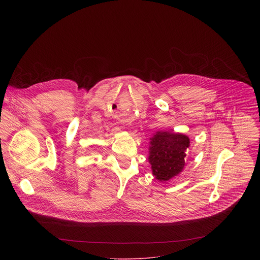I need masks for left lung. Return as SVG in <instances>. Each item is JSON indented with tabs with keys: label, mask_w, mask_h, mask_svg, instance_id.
<instances>
[{
	"label": "left lung",
	"mask_w": 260,
	"mask_h": 260,
	"mask_svg": "<svg viewBox=\"0 0 260 260\" xmlns=\"http://www.w3.org/2000/svg\"><path fill=\"white\" fill-rule=\"evenodd\" d=\"M149 162L153 175L159 181H168L182 172L185 166V150L189 138L182 134L158 132L151 139Z\"/></svg>",
	"instance_id": "left-lung-1"
}]
</instances>
